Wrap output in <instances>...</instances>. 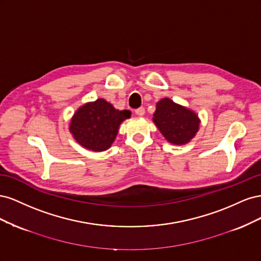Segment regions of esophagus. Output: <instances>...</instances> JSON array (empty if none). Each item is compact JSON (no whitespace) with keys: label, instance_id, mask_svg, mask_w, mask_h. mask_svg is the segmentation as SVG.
Returning <instances> with one entry per match:
<instances>
[{"label":"esophagus","instance_id":"34e87169","mask_svg":"<svg viewBox=\"0 0 261 261\" xmlns=\"http://www.w3.org/2000/svg\"><path fill=\"white\" fill-rule=\"evenodd\" d=\"M135 113H136V115H138V116H144V115H145V108H139V109H137L136 111H135Z\"/></svg>","mask_w":261,"mask_h":261}]
</instances>
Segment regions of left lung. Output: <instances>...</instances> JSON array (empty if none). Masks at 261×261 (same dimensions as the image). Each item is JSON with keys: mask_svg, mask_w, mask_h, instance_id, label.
I'll return each instance as SVG.
<instances>
[{"mask_svg": "<svg viewBox=\"0 0 261 261\" xmlns=\"http://www.w3.org/2000/svg\"><path fill=\"white\" fill-rule=\"evenodd\" d=\"M152 121L170 144H188L199 130L200 118L193 110L175 103L170 98L156 102Z\"/></svg>", "mask_w": 261, "mask_h": 261, "instance_id": "left-lung-1", "label": "left lung"}]
</instances>
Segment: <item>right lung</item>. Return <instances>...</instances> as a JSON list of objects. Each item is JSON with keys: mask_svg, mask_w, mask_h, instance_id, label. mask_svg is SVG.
<instances>
[{"mask_svg": "<svg viewBox=\"0 0 261 261\" xmlns=\"http://www.w3.org/2000/svg\"><path fill=\"white\" fill-rule=\"evenodd\" d=\"M128 110H116L99 98L78 108L69 123V132L84 148L94 152L105 151L114 143L123 121L130 117Z\"/></svg>", "mask_w": 261, "mask_h": 261, "instance_id": "right-lung-1", "label": "right lung"}]
</instances>
